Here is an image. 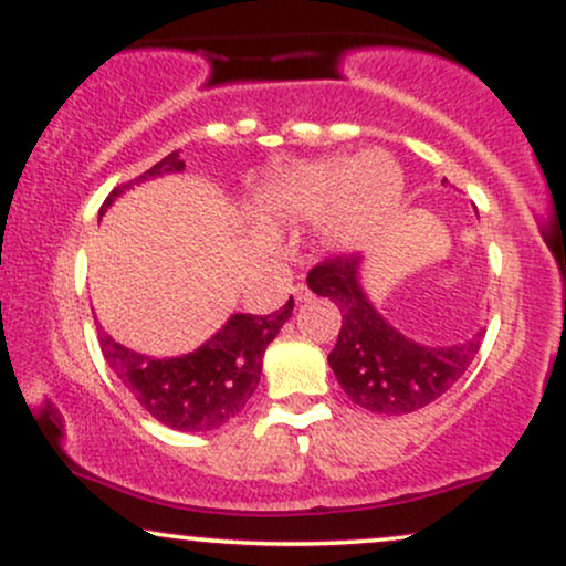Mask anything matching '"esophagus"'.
Segmentation results:
<instances>
[{
    "mask_svg": "<svg viewBox=\"0 0 566 566\" xmlns=\"http://www.w3.org/2000/svg\"><path fill=\"white\" fill-rule=\"evenodd\" d=\"M292 295H295V301H308L311 297V292H308V287H305V284L301 282V284H295V290H292Z\"/></svg>",
    "mask_w": 566,
    "mask_h": 566,
    "instance_id": "1",
    "label": "esophagus"
}]
</instances>
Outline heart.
Listing matches in <instances>:
<instances>
[{"mask_svg": "<svg viewBox=\"0 0 566 566\" xmlns=\"http://www.w3.org/2000/svg\"><path fill=\"white\" fill-rule=\"evenodd\" d=\"M401 175L380 154L354 161L329 159L305 167L279 191V201L305 216H335V233L354 239L375 226L396 205Z\"/></svg>", "mask_w": 566, "mask_h": 566, "instance_id": "b5f03b06", "label": "heart"}]
</instances>
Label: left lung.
<instances>
[{"label": "left lung", "instance_id": "8db88e82", "mask_svg": "<svg viewBox=\"0 0 566 566\" xmlns=\"http://www.w3.org/2000/svg\"><path fill=\"white\" fill-rule=\"evenodd\" d=\"M359 255L324 258L305 282L340 308L329 367L354 405L378 415H409L437 401L463 378L482 348V333L460 346L428 348L388 324L359 284Z\"/></svg>", "mask_w": 566, "mask_h": 566}]
</instances>
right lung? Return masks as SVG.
<instances>
[{
  "label": "right lung",
  "instance_id": "1",
  "mask_svg": "<svg viewBox=\"0 0 566 566\" xmlns=\"http://www.w3.org/2000/svg\"><path fill=\"white\" fill-rule=\"evenodd\" d=\"M184 167L186 161L178 157V151L167 154L140 178L116 186L103 201L101 216L119 197L122 188L161 172H178ZM292 308H295V301L290 297L282 308L269 316H231L226 327L205 346L175 359H148L119 346L106 333H97V340H101L108 367L151 418L175 431H212L237 418L255 394L265 348L279 335L282 324L290 319Z\"/></svg>",
  "mask_w": 566,
  "mask_h": 566
}]
</instances>
